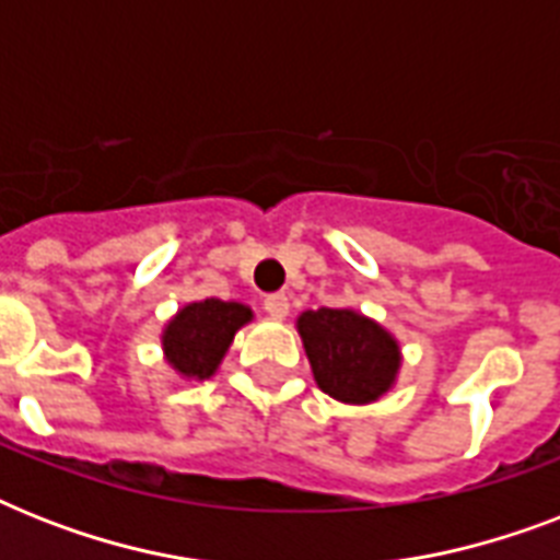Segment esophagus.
Returning <instances> with one entry per match:
<instances>
[{"mask_svg":"<svg viewBox=\"0 0 560 560\" xmlns=\"http://www.w3.org/2000/svg\"><path fill=\"white\" fill-rule=\"evenodd\" d=\"M264 311L272 316V319H284L290 314V302L284 293H270V296H264Z\"/></svg>","mask_w":560,"mask_h":560,"instance_id":"1","label":"esophagus"}]
</instances>
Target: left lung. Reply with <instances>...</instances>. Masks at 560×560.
Returning <instances> with one entry per match:
<instances>
[{
    "mask_svg": "<svg viewBox=\"0 0 560 560\" xmlns=\"http://www.w3.org/2000/svg\"><path fill=\"white\" fill-rule=\"evenodd\" d=\"M299 334L319 389L342 404H372L398 374L395 337L349 307L305 311Z\"/></svg>",
    "mask_w": 560,
    "mask_h": 560,
    "instance_id": "1",
    "label": "left lung"
}]
</instances>
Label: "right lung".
<instances>
[{
  "instance_id": "obj_1",
  "label": "right lung",
  "mask_w": 560,
  "mask_h": 560,
  "mask_svg": "<svg viewBox=\"0 0 560 560\" xmlns=\"http://www.w3.org/2000/svg\"><path fill=\"white\" fill-rule=\"evenodd\" d=\"M253 319V311L237 302L202 299L179 311L162 334L165 358L179 374L206 381L226 354L229 342L241 325Z\"/></svg>"
}]
</instances>
